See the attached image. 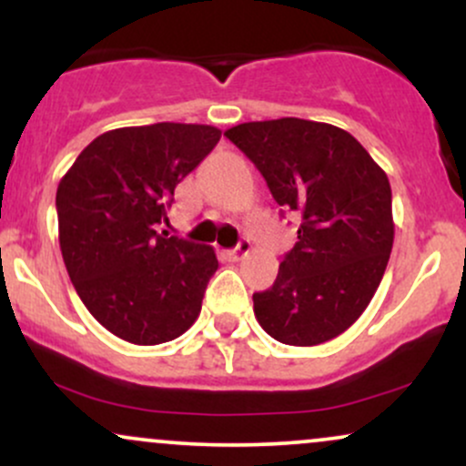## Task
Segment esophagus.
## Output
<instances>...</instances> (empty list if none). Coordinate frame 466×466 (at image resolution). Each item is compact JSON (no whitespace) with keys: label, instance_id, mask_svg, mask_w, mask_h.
Instances as JSON below:
<instances>
[{"label":"esophagus","instance_id":"obj_1","mask_svg":"<svg viewBox=\"0 0 466 466\" xmlns=\"http://www.w3.org/2000/svg\"><path fill=\"white\" fill-rule=\"evenodd\" d=\"M251 249V245H249V240H240V243L237 245V248L234 249H228L226 251V256H228V260H232V263H238V260H243L245 256H248V251Z\"/></svg>","mask_w":466,"mask_h":466}]
</instances>
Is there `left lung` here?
I'll use <instances>...</instances> for the list:
<instances>
[{
    "label": "left lung",
    "instance_id": "1",
    "mask_svg": "<svg viewBox=\"0 0 466 466\" xmlns=\"http://www.w3.org/2000/svg\"><path fill=\"white\" fill-rule=\"evenodd\" d=\"M226 136L263 173L282 210L300 217L276 282L254 293L265 333L289 346L335 339L370 304L394 243L386 170L349 131L278 117Z\"/></svg>",
    "mask_w": 466,
    "mask_h": 466
}]
</instances>
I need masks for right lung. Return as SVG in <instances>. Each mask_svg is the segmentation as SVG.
Listing matches in <instances>:
<instances>
[{
  "label": "right lung",
  "mask_w": 466,
  "mask_h": 466,
  "mask_svg": "<svg viewBox=\"0 0 466 466\" xmlns=\"http://www.w3.org/2000/svg\"><path fill=\"white\" fill-rule=\"evenodd\" d=\"M210 125L122 127L83 148L58 181L69 280L109 333L137 346L184 335L218 260L210 245L159 234L175 186L217 147Z\"/></svg>",
  "instance_id": "right-lung-1"
}]
</instances>
